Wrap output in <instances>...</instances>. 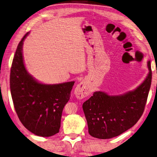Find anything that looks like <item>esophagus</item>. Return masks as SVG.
Segmentation results:
<instances>
[{
	"instance_id": "obj_1",
	"label": "esophagus",
	"mask_w": 157,
	"mask_h": 157,
	"mask_svg": "<svg viewBox=\"0 0 157 157\" xmlns=\"http://www.w3.org/2000/svg\"><path fill=\"white\" fill-rule=\"evenodd\" d=\"M89 94H90L89 87L85 81L80 82L75 88V94L78 99H82L87 97Z\"/></svg>"
}]
</instances>
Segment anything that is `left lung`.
<instances>
[{
  "instance_id": "left-lung-1",
  "label": "left lung",
  "mask_w": 157,
  "mask_h": 157,
  "mask_svg": "<svg viewBox=\"0 0 157 157\" xmlns=\"http://www.w3.org/2000/svg\"><path fill=\"white\" fill-rule=\"evenodd\" d=\"M146 80L135 90L123 95L110 96L96 91L82 104L89 133L99 139H110L132 127L142 117L152 81L150 61Z\"/></svg>"
}]
</instances>
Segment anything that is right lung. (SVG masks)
<instances>
[{"instance_id":"1","label":"right lung","mask_w":157,"mask_h":157,"mask_svg":"<svg viewBox=\"0 0 157 157\" xmlns=\"http://www.w3.org/2000/svg\"><path fill=\"white\" fill-rule=\"evenodd\" d=\"M19 43L13 59L10 89L19 119L28 130L38 136L50 137L59 131L63 108L75 81L57 85L38 82L27 72L22 56L23 41Z\"/></svg>"}]
</instances>
